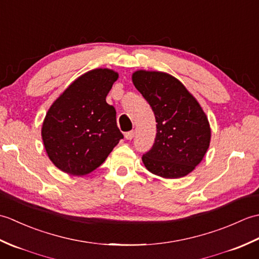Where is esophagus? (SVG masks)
I'll list each match as a JSON object with an SVG mask.
<instances>
[{
	"label": "esophagus",
	"mask_w": 259,
	"mask_h": 259,
	"mask_svg": "<svg viewBox=\"0 0 259 259\" xmlns=\"http://www.w3.org/2000/svg\"><path fill=\"white\" fill-rule=\"evenodd\" d=\"M124 137H125V139H128V140H131L135 137V131L134 130H131V131H128V133H125V135H124Z\"/></svg>",
	"instance_id": "esophagus-1"
}]
</instances>
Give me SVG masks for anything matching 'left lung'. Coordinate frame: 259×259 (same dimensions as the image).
<instances>
[{"instance_id": "left-lung-1", "label": "left lung", "mask_w": 259, "mask_h": 259, "mask_svg": "<svg viewBox=\"0 0 259 259\" xmlns=\"http://www.w3.org/2000/svg\"><path fill=\"white\" fill-rule=\"evenodd\" d=\"M133 82L155 113V144L142 156L146 168L162 178H181L202 160L210 125L196 99L168 73L136 71Z\"/></svg>"}]
</instances>
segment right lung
I'll use <instances>...</instances> for the list:
<instances>
[{"mask_svg": "<svg viewBox=\"0 0 259 259\" xmlns=\"http://www.w3.org/2000/svg\"><path fill=\"white\" fill-rule=\"evenodd\" d=\"M117 79L110 69L91 70L49 109L41 134L49 158L60 170L72 176L90 174L123 138L115 109L106 101Z\"/></svg>", "mask_w": 259, "mask_h": 259, "instance_id": "obj_1", "label": "right lung"}]
</instances>
